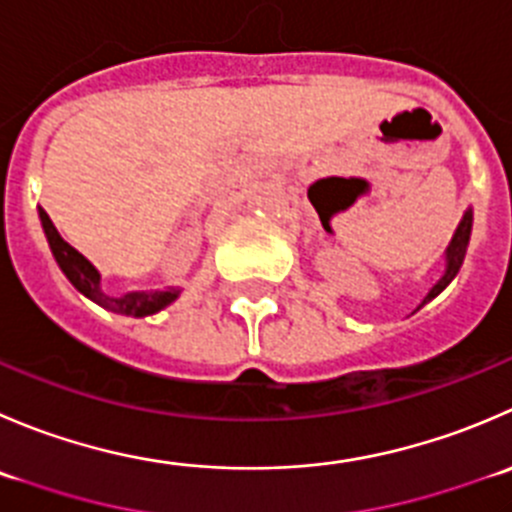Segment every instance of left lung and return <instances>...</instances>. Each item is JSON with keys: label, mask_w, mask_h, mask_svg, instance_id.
<instances>
[{"label": "left lung", "mask_w": 512, "mask_h": 512, "mask_svg": "<svg viewBox=\"0 0 512 512\" xmlns=\"http://www.w3.org/2000/svg\"><path fill=\"white\" fill-rule=\"evenodd\" d=\"M470 230H473V210L465 212L463 220H460L458 230H455L453 240H450L448 250H445V272H443V277H440V280L433 285V290L425 295V300L420 302L418 310L423 305H428L433 297H438L440 292H443L445 287H448L450 282L455 280V275H458L460 265H463V260H465V250H468V242H470Z\"/></svg>", "instance_id": "left-lung-1"}]
</instances>
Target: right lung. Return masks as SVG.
Returning <instances> with one entry per match:
<instances>
[{
  "mask_svg": "<svg viewBox=\"0 0 512 512\" xmlns=\"http://www.w3.org/2000/svg\"><path fill=\"white\" fill-rule=\"evenodd\" d=\"M39 220H42L49 250H52L59 270L67 275V280L72 282L84 297L97 302V305L104 307V310H112L117 312V315H127V317H147L165 310L170 302H175L177 297H180V290H177V287H167V290H150V292H127V295L122 297L107 295V292H102V287H99V280H102V277H99L97 267H94L82 252H77L69 242L62 240V235H59L57 227L52 225V220H49V215L42 210V207H39Z\"/></svg>",
  "mask_w": 512,
  "mask_h": 512,
  "instance_id": "right-lung-1",
  "label": "right lung"
}]
</instances>
